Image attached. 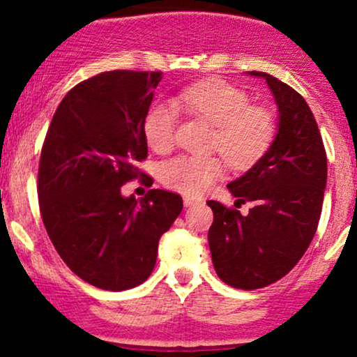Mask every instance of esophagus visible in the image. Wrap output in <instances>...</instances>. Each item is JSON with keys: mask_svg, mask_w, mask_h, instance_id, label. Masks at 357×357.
<instances>
[{"mask_svg": "<svg viewBox=\"0 0 357 357\" xmlns=\"http://www.w3.org/2000/svg\"><path fill=\"white\" fill-rule=\"evenodd\" d=\"M183 203H184V206H195V204H198V203H199V199H196V198H190V196H184Z\"/></svg>", "mask_w": 357, "mask_h": 357, "instance_id": "1", "label": "esophagus"}]
</instances>
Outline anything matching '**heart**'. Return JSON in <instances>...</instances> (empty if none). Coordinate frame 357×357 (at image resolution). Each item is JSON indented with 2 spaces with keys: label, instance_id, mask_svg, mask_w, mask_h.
<instances>
[{
  "label": "heart",
  "instance_id": "b5f03b06",
  "mask_svg": "<svg viewBox=\"0 0 357 357\" xmlns=\"http://www.w3.org/2000/svg\"><path fill=\"white\" fill-rule=\"evenodd\" d=\"M176 107L215 126L211 147L220 151L236 169L252 166L275 137V117L264 105L250 104V96L238 85L221 79H208L179 90ZM178 114L171 104L159 102L144 119V136L155 153H167L174 146ZM225 173L220 155H176L161 166L162 184L186 196H198Z\"/></svg>",
  "mask_w": 357,
  "mask_h": 357
}]
</instances>
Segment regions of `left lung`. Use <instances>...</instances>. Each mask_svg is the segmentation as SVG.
I'll list each match as a JSON object with an SVG mask.
<instances>
[{"label":"left lung","mask_w":357,"mask_h":357,"mask_svg":"<svg viewBox=\"0 0 357 357\" xmlns=\"http://www.w3.org/2000/svg\"><path fill=\"white\" fill-rule=\"evenodd\" d=\"M280 122L270 149L248 173L228 184L248 215L210 199L208 231L213 265L225 284L241 290L267 287L297 265L309 248L327 181V155L312 110L297 90L265 72Z\"/></svg>","instance_id":"left-lung-1"}]
</instances>
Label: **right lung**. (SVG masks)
I'll use <instances>...</instances> for the list:
<instances>
[{
  "label": "right lung",
  "mask_w": 357,
  "mask_h": 357,
  "mask_svg": "<svg viewBox=\"0 0 357 357\" xmlns=\"http://www.w3.org/2000/svg\"><path fill=\"white\" fill-rule=\"evenodd\" d=\"M161 72L112 70L77 84L53 114L38 166V203L61 260L104 290L137 287L153 272L158 243L183 198L149 190L137 202L121 188L146 176L144 119ZM149 179V176H147Z\"/></svg>",
  "instance_id": "1"
}]
</instances>
